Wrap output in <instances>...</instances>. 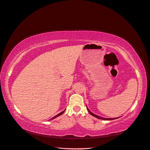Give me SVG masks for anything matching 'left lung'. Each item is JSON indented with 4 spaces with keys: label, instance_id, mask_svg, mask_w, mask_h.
Wrapping results in <instances>:
<instances>
[{
    "label": "left lung",
    "instance_id": "left-lung-1",
    "mask_svg": "<svg viewBox=\"0 0 150 150\" xmlns=\"http://www.w3.org/2000/svg\"><path fill=\"white\" fill-rule=\"evenodd\" d=\"M86 108H87V110H88V112H89V114H91V115L92 116H94V117H97V118H98V119L103 120H115V119H117V117H114V118H105V117H101V116H98V115H94V113H93L91 111L89 110V109H88V107H87V106H86Z\"/></svg>",
    "mask_w": 150,
    "mask_h": 150
}]
</instances>
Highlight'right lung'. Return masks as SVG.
<instances>
[{
    "instance_id": "obj_1",
    "label": "right lung",
    "mask_w": 150,
    "mask_h": 150,
    "mask_svg": "<svg viewBox=\"0 0 150 150\" xmlns=\"http://www.w3.org/2000/svg\"><path fill=\"white\" fill-rule=\"evenodd\" d=\"M65 110H64V111H62L61 112H59V114H58V115H56L55 116H54V117H52V118H51V120H54V119H55V118H56V117H58V116H61V115H62V114H63V113H64V112Z\"/></svg>"
}]
</instances>
